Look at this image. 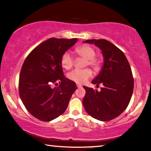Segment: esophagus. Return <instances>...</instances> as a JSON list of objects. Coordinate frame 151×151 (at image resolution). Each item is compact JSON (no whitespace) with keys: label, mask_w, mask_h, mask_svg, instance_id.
I'll return each mask as SVG.
<instances>
[{"label":"esophagus","mask_w":151,"mask_h":151,"mask_svg":"<svg viewBox=\"0 0 151 151\" xmlns=\"http://www.w3.org/2000/svg\"><path fill=\"white\" fill-rule=\"evenodd\" d=\"M77 88H81L82 87V86L80 85V84H79V83H77Z\"/></svg>","instance_id":"esophagus-1"}]
</instances>
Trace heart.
I'll return each instance as SVG.
<instances>
[{"mask_svg": "<svg viewBox=\"0 0 151 151\" xmlns=\"http://www.w3.org/2000/svg\"><path fill=\"white\" fill-rule=\"evenodd\" d=\"M75 52L79 57L86 59L84 66L89 65L95 71H98L101 68V60L95 57V50L92 46L82 45L75 49ZM74 59L69 51L63 52L61 58L62 67L65 70H70L74 65ZM92 76V72L89 68L85 69L73 70L68 74V79L77 83H84Z\"/></svg>", "mask_w": 151, "mask_h": 151, "instance_id": "1", "label": "heart"}]
</instances>
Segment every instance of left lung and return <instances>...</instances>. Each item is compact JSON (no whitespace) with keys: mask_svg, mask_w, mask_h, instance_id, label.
Here are the masks:
<instances>
[{"mask_svg":"<svg viewBox=\"0 0 151 151\" xmlns=\"http://www.w3.org/2000/svg\"><path fill=\"white\" fill-rule=\"evenodd\" d=\"M83 43L94 44L101 50L103 68L92 81L101 91L83 86L86 95L83 105L87 113L100 121H110L126 109L133 92L132 70L124 52L106 39L87 40Z\"/></svg>","mask_w":151,"mask_h":151,"instance_id":"1","label":"left lung"}]
</instances>
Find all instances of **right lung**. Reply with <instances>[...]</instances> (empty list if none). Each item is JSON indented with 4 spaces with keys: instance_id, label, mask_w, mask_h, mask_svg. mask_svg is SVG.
<instances>
[{
    "instance_id": "1",
    "label": "right lung",
    "mask_w": 151,
    "mask_h": 151,
    "mask_svg": "<svg viewBox=\"0 0 151 151\" xmlns=\"http://www.w3.org/2000/svg\"><path fill=\"white\" fill-rule=\"evenodd\" d=\"M77 39L51 38L36 47L26 58L19 75V95L28 112L37 119L50 122L65 111L75 82L63 74L61 58ZM58 83V87L53 88Z\"/></svg>"
}]
</instances>
